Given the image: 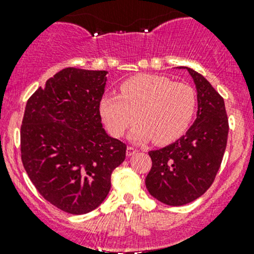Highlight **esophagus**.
<instances>
[{
  "mask_svg": "<svg viewBox=\"0 0 254 254\" xmlns=\"http://www.w3.org/2000/svg\"><path fill=\"white\" fill-rule=\"evenodd\" d=\"M135 153H137V150L136 148H134V147H131V146H127V156H132V155H135Z\"/></svg>",
  "mask_w": 254,
  "mask_h": 254,
  "instance_id": "obj_1",
  "label": "esophagus"
}]
</instances>
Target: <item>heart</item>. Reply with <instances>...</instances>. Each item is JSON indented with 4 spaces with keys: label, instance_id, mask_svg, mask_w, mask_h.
<instances>
[{
    "label": "heart",
    "instance_id": "heart-1",
    "mask_svg": "<svg viewBox=\"0 0 254 254\" xmlns=\"http://www.w3.org/2000/svg\"><path fill=\"white\" fill-rule=\"evenodd\" d=\"M196 93L184 82L160 75H137L120 84L119 96H104L99 113L109 134L120 137L135 120V141L168 145L182 136L196 112Z\"/></svg>",
    "mask_w": 254,
    "mask_h": 254
}]
</instances>
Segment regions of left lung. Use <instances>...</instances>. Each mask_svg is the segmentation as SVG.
<instances>
[{"label":"left lung","mask_w":254,"mask_h":254,"mask_svg":"<svg viewBox=\"0 0 254 254\" xmlns=\"http://www.w3.org/2000/svg\"><path fill=\"white\" fill-rule=\"evenodd\" d=\"M187 70L198 92L196 119L176 142L148 152L152 167L145 181L153 198L172 206L191 203L211 187L229 135L224 98L204 76L193 68Z\"/></svg>","instance_id":"obj_1"}]
</instances>
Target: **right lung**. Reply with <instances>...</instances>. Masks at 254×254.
<instances>
[{
    "label": "right lung",
    "mask_w": 254,
    "mask_h": 254,
    "mask_svg": "<svg viewBox=\"0 0 254 254\" xmlns=\"http://www.w3.org/2000/svg\"><path fill=\"white\" fill-rule=\"evenodd\" d=\"M107 71L66 67L28 99L20 127V157L43 198L58 209L82 215L111 190L113 171L127 145L108 136L99 103Z\"/></svg>",
    "instance_id": "right-lung-1"
}]
</instances>
